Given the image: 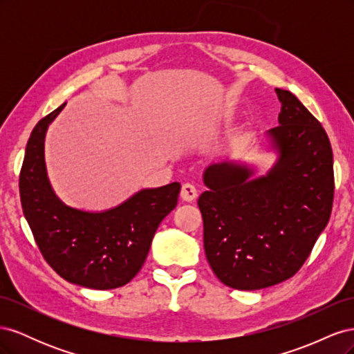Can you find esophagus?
Segmentation results:
<instances>
[{"label":"esophagus","instance_id":"esophagus-1","mask_svg":"<svg viewBox=\"0 0 354 354\" xmlns=\"http://www.w3.org/2000/svg\"><path fill=\"white\" fill-rule=\"evenodd\" d=\"M181 199L186 201V202H192L194 199H196L198 196V189L195 185L192 183H185L183 187H181Z\"/></svg>","mask_w":354,"mask_h":354}]
</instances>
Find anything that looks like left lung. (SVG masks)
I'll use <instances>...</instances> for the list:
<instances>
[{
  "mask_svg": "<svg viewBox=\"0 0 354 354\" xmlns=\"http://www.w3.org/2000/svg\"><path fill=\"white\" fill-rule=\"evenodd\" d=\"M279 125L266 133L277 159L266 176L223 160L203 171L198 199L212 272L255 291L292 277L324 232L334 201V160L324 127L291 91L276 88Z\"/></svg>",
  "mask_w": 354,
  "mask_h": 354,
  "instance_id": "8db88e82",
  "label": "left lung"
}]
</instances>
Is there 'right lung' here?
Masks as SVG:
<instances>
[{"label":"right lung","mask_w":354,"mask_h":354,"mask_svg":"<svg viewBox=\"0 0 354 354\" xmlns=\"http://www.w3.org/2000/svg\"><path fill=\"white\" fill-rule=\"evenodd\" d=\"M66 103L35 125L19 177L25 218L46 261L63 279L91 289L124 286L140 272L155 232L177 205L180 183L142 189L120 205L93 212L66 205L47 176L44 140Z\"/></svg>","instance_id":"obj_1"}]
</instances>
